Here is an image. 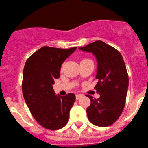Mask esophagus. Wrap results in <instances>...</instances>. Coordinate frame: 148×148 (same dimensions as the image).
<instances>
[{"label": "esophagus", "mask_w": 148, "mask_h": 148, "mask_svg": "<svg viewBox=\"0 0 148 148\" xmlns=\"http://www.w3.org/2000/svg\"><path fill=\"white\" fill-rule=\"evenodd\" d=\"M82 97V94H77L76 95V99L78 100V99H79L80 98Z\"/></svg>", "instance_id": "obj_1"}]
</instances>
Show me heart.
Returning <instances> with one entry per match:
<instances>
[{"mask_svg":"<svg viewBox=\"0 0 148 148\" xmlns=\"http://www.w3.org/2000/svg\"><path fill=\"white\" fill-rule=\"evenodd\" d=\"M90 60V59H88V58H85V59H83V60Z\"/></svg>","mask_w":148,"mask_h":148,"instance_id":"1","label":"heart"}]
</instances>
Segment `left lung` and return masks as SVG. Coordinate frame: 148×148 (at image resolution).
Returning <instances> with one entry per match:
<instances>
[{"instance_id": "1", "label": "left lung", "mask_w": 148, "mask_h": 148, "mask_svg": "<svg viewBox=\"0 0 148 148\" xmlns=\"http://www.w3.org/2000/svg\"><path fill=\"white\" fill-rule=\"evenodd\" d=\"M79 49L90 52L98 62L96 92L99 99L86 95L90 99L87 108L90 122L100 127L114 123L125 107L128 87V75L122 55L118 50L102 41H96Z\"/></svg>"}]
</instances>
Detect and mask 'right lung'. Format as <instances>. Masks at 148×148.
Wrapping results in <instances>:
<instances>
[{"label": "right lung", "instance_id": "obj_1", "mask_svg": "<svg viewBox=\"0 0 148 148\" xmlns=\"http://www.w3.org/2000/svg\"><path fill=\"white\" fill-rule=\"evenodd\" d=\"M77 47H42L26 60L22 90L26 104L38 124L49 130H58L67 124L75 95L56 96L52 85L60 77L61 65Z\"/></svg>", "mask_w": 148, "mask_h": 148}]
</instances>
